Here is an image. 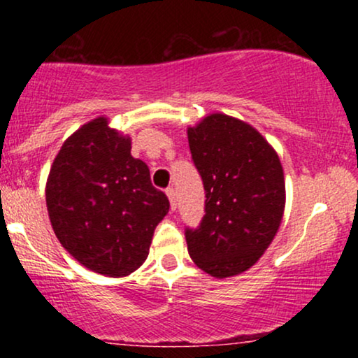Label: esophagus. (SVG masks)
Segmentation results:
<instances>
[{"label":"esophagus","instance_id":"34e87169","mask_svg":"<svg viewBox=\"0 0 358 358\" xmlns=\"http://www.w3.org/2000/svg\"><path fill=\"white\" fill-rule=\"evenodd\" d=\"M166 195H168V200H170L171 210H175V208H176V192L173 190V188H168Z\"/></svg>","mask_w":358,"mask_h":358}]
</instances>
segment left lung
I'll list each match as a JSON object with an SVG mask.
<instances>
[{
  "label": "left lung",
  "instance_id": "8db88e82",
  "mask_svg": "<svg viewBox=\"0 0 358 358\" xmlns=\"http://www.w3.org/2000/svg\"><path fill=\"white\" fill-rule=\"evenodd\" d=\"M187 134L207 196L200 227L185 232L188 252L213 278L237 276L256 264L279 231L282 165L256 127L227 114H208Z\"/></svg>",
  "mask_w": 358,
  "mask_h": 358
}]
</instances>
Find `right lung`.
I'll return each instance as SVG.
<instances>
[{
    "mask_svg": "<svg viewBox=\"0 0 358 358\" xmlns=\"http://www.w3.org/2000/svg\"><path fill=\"white\" fill-rule=\"evenodd\" d=\"M50 224L62 248L84 268L122 278L146 261L156 225L170 210L151 185L131 138L99 116L64 141L45 187Z\"/></svg>",
    "mask_w": 358,
    "mask_h": 358,
    "instance_id": "right-lung-1",
    "label": "right lung"
}]
</instances>
